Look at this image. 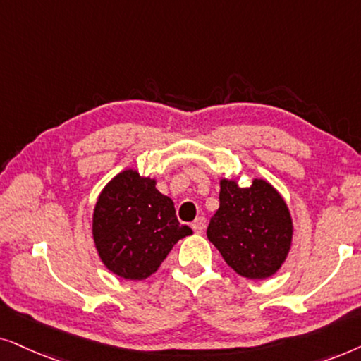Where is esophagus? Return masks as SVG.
<instances>
[{"instance_id": "34e87169", "label": "esophagus", "mask_w": 361, "mask_h": 361, "mask_svg": "<svg viewBox=\"0 0 361 361\" xmlns=\"http://www.w3.org/2000/svg\"><path fill=\"white\" fill-rule=\"evenodd\" d=\"M204 226H206V218H203V216H200V218H196L193 223H191V228H193V231H195L196 234L203 233Z\"/></svg>"}]
</instances>
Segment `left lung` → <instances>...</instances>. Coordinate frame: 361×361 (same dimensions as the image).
<instances>
[{
    "label": "left lung",
    "mask_w": 361,
    "mask_h": 361,
    "mask_svg": "<svg viewBox=\"0 0 361 361\" xmlns=\"http://www.w3.org/2000/svg\"><path fill=\"white\" fill-rule=\"evenodd\" d=\"M219 186V208L209 221L208 239L239 276H274L287 259L294 234L284 198L261 178L246 188L223 178Z\"/></svg>",
    "instance_id": "8db88e82"
}]
</instances>
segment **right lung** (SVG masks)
<instances>
[{
	"label": "right lung",
	"mask_w": 361,
	"mask_h": 361,
	"mask_svg": "<svg viewBox=\"0 0 361 361\" xmlns=\"http://www.w3.org/2000/svg\"><path fill=\"white\" fill-rule=\"evenodd\" d=\"M155 185L157 180L128 168L105 185L94 208L92 236L100 261L128 281L150 277L173 246L193 234Z\"/></svg>",
	"instance_id": "right-lung-1"
}]
</instances>
